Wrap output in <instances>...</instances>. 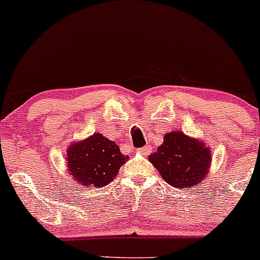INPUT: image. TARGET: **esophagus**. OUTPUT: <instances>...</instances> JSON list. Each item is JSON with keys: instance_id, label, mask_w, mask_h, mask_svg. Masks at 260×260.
<instances>
[{"instance_id": "34e87169", "label": "esophagus", "mask_w": 260, "mask_h": 260, "mask_svg": "<svg viewBox=\"0 0 260 260\" xmlns=\"http://www.w3.org/2000/svg\"><path fill=\"white\" fill-rule=\"evenodd\" d=\"M138 152L142 153V155H148L151 152V147L150 146H145V147H141L138 148Z\"/></svg>"}]
</instances>
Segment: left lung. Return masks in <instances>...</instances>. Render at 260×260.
<instances>
[{"label": "left lung", "mask_w": 260, "mask_h": 260, "mask_svg": "<svg viewBox=\"0 0 260 260\" xmlns=\"http://www.w3.org/2000/svg\"><path fill=\"white\" fill-rule=\"evenodd\" d=\"M148 160L166 183L174 188L191 190L208 176L212 152L200 138L171 131L164 136V142Z\"/></svg>", "instance_id": "obj_1"}]
</instances>
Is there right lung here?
Instances as JSON below:
<instances>
[{"mask_svg": "<svg viewBox=\"0 0 260 260\" xmlns=\"http://www.w3.org/2000/svg\"><path fill=\"white\" fill-rule=\"evenodd\" d=\"M128 158L114 141L108 140L102 133H94L69 146L67 173L79 185L99 189L114 180Z\"/></svg>", "mask_w": 260, "mask_h": 260, "instance_id": "1", "label": "right lung"}]
</instances>
